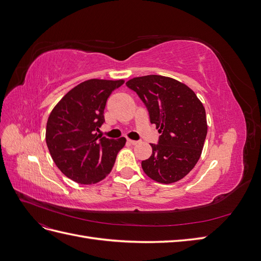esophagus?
<instances>
[{
  "label": "esophagus",
  "instance_id": "esophagus-1",
  "mask_svg": "<svg viewBox=\"0 0 261 261\" xmlns=\"http://www.w3.org/2000/svg\"><path fill=\"white\" fill-rule=\"evenodd\" d=\"M127 143H128L129 145L135 146V145H137V144H138V141H137V140H132V139H127Z\"/></svg>",
  "mask_w": 261,
  "mask_h": 261
}]
</instances>
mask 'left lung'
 Listing matches in <instances>:
<instances>
[{
    "label": "left lung",
    "mask_w": 261,
    "mask_h": 261,
    "mask_svg": "<svg viewBox=\"0 0 261 261\" xmlns=\"http://www.w3.org/2000/svg\"><path fill=\"white\" fill-rule=\"evenodd\" d=\"M126 86L143 100L161 134L159 144H151V155L141 162L144 172L158 183H175L201 155L208 130L203 105L188 86L167 76L135 77Z\"/></svg>",
    "instance_id": "8db88e82"
}]
</instances>
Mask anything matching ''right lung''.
I'll list each match as a JSON object with an SVG mask.
<instances>
[{
    "instance_id": "1",
    "label": "right lung",
    "mask_w": 261,
    "mask_h": 261,
    "mask_svg": "<svg viewBox=\"0 0 261 261\" xmlns=\"http://www.w3.org/2000/svg\"><path fill=\"white\" fill-rule=\"evenodd\" d=\"M124 80H89L63 97L46 122L45 141L60 171L77 183L96 184L112 171L126 139L97 135L105 122L107 100Z\"/></svg>"
}]
</instances>
